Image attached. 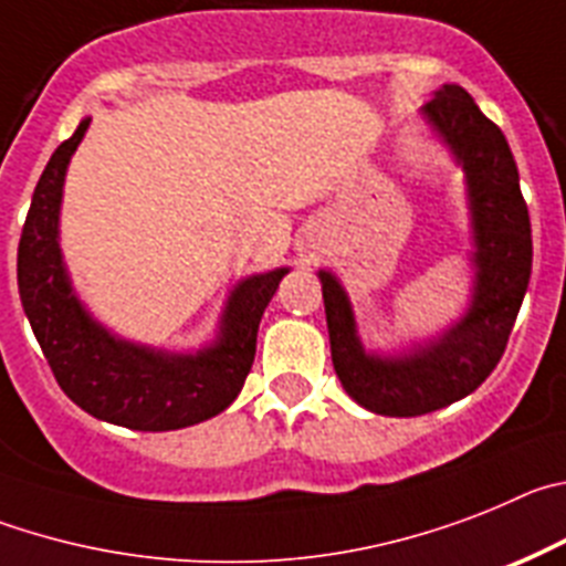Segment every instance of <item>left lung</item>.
I'll list each match as a JSON object with an SVG mask.
<instances>
[{"instance_id":"obj_1","label":"left lung","mask_w":566,"mask_h":566,"mask_svg":"<svg viewBox=\"0 0 566 566\" xmlns=\"http://www.w3.org/2000/svg\"><path fill=\"white\" fill-rule=\"evenodd\" d=\"M422 118L465 171L476 271L465 315L406 355L366 353L349 295L318 271L335 375L355 403L384 417L429 415L471 395L505 353L531 282V213L502 129L457 84L437 90Z\"/></svg>"}]
</instances>
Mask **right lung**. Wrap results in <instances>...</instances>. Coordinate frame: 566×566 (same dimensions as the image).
I'll return each mask as SVG.
<instances>
[{"instance_id":"right-lung-1","label":"right lung","mask_w":566,"mask_h":566,"mask_svg":"<svg viewBox=\"0 0 566 566\" xmlns=\"http://www.w3.org/2000/svg\"><path fill=\"white\" fill-rule=\"evenodd\" d=\"M90 118L50 157L19 239V295L35 340L64 395L86 415L135 431H171L220 415L245 386L256 333L287 268L239 282L220 335L195 355L166 353L112 335L78 302L59 248L64 175Z\"/></svg>"}]
</instances>
